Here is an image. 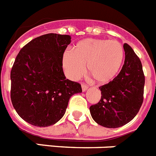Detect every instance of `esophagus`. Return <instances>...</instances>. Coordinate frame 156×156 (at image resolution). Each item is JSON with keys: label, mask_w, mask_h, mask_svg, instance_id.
Returning <instances> with one entry per match:
<instances>
[{"label": "esophagus", "mask_w": 156, "mask_h": 156, "mask_svg": "<svg viewBox=\"0 0 156 156\" xmlns=\"http://www.w3.org/2000/svg\"><path fill=\"white\" fill-rule=\"evenodd\" d=\"M87 89H88V86H86V85L85 84H82V90L83 92H85V91H86L87 90Z\"/></svg>", "instance_id": "1"}]
</instances>
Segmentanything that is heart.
<instances>
[{
	"mask_svg": "<svg viewBox=\"0 0 156 156\" xmlns=\"http://www.w3.org/2000/svg\"><path fill=\"white\" fill-rule=\"evenodd\" d=\"M125 56L124 48L116 40L86 39L75 44L62 56V67L68 78L77 80L87 72L98 84L108 83L120 70Z\"/></svg>",
	"mask_w": 156,
	"mask_h": 156,
	"instance_id": "b5f03b06",
	"label": "heart"
}]
</instances>
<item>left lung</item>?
Listing matches in <instances>:
<instances>
[{
	"label": "left lung",
	"mask_w": 156,
	"mask_h": 156,
	"mask_svg": "<svg viewBox=\"0 0 156 156\" xmlns=\"http://www.w3.org/2000/svg\"><path fill=\"white\" fill-rule=\"evenodd\" d=\"M124 50L125 59L122 69L113 80L99 87L100 101L90 107L94 121L109 129L130 122L144 100L145 78L140 60L129 44H124Z\"/></svg>",
	"instance_id": "1"
}]
</instances>
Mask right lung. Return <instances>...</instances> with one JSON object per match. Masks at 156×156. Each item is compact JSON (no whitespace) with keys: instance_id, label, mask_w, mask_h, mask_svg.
Returning a JSON list of instances; mask_svg holds the SVG:
<instances>
[{"instance_id":"right-lung-1","label":"right lung","mask_w":156,"mask_h":156,"mask_svg":"<svg viewBox=\"0 0 156 156\" xmlns=\"http://www.w3.org/2000/svg\"><path fill=\"white\" fill-rule=\"evenodd\" d=\"M71 42L68 35L46 34L26 44L16 56L11 74V100L30 125L48 127L64 116L70 97L81 85L66 79L62 56Z\"/></svg>"}]
</instances>
